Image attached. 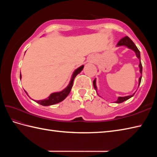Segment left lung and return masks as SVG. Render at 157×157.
<instances>
[{
    "label": "left lung",
    "instance_id": "left-lung-1",
    "mask_svg": "<svg viewBox=\"0 0 157 157\" xmlns=\"http://www.w3.org/2000/svg\"><path fill=\"white\" fill-rule=\"evenodd\" d=\"M126 46V47H128L129 49H132V51H134L135 52L136 56H137L138 59H139V61H140V63H139L140 72V73L142 74V65L141 61H140V52L138 48H137V46L135 45L134 43L133 42V41L128 37V36H125V37L123 38L122 39H121L119 41V42L117 43V46ZM141 79H142V75L140 77V78H139L138 87H139L140 84ZM93 86H94V88H95L96 90L97 91V87H96V79H94V81H93ZM134 94H135V93H134ZM134 94H133L132 95H130V96H123V97L120 96V97L118 98L117 101L115 102L116 103H121L123 102H124V101H127V100H128L129 98H132V96L134 95Z\"/></svg>",
    "mask_w": 157,
    "mask_h": 157
}]
</instances>
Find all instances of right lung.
I'll return each mask as SVG.
<instances>
[{"label": "right lung", "mask_w": 157, "mask_h": 157, "mask_svg": "<svg viewBox=\"0 0 157 157\" xmlns=\"http://www.w3.org/2000/svg\"><path fill=\"white\" fill-rule=\"evenodd\" d=\"M84 65H82L75 70L71 76V80H70L69 85L67 86L61 92H58L52 93V94L50 95L47 98L44 99V100H40V101H36V102L42 106H50V105H55L56 103H59L60 102L63 101V100H64L69 94V92L71 91V88L73 86V80H74L76 75L82 71V69H84ZM21 78V73H20V79ZM25 93L28 94L27 92H25Z\"/></svg>", "instance_id": "obj_1"}]
</instances>
